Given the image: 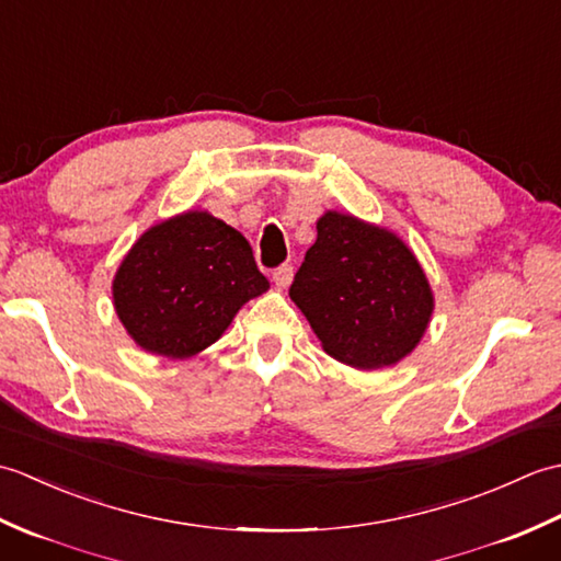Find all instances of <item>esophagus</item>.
<instances>
[{
    "mask_svg": "<svg viewBox=\"0 0 561 561\" xmlns=\"http://www.w3.org/2000/svg\"><path fill=\"white\" fill-rule=\"evenodd\" d=\"M272 279H274V284H277L279 289H287L289 284H291V279H294V267L291 265L277 267V270H274V274H272Z\"/></svg>",
    "mask_w": 561,
    "mask_h": 561,
    "instance_id": "obj_1",
    "label": "esophagus"
}]
</instances>
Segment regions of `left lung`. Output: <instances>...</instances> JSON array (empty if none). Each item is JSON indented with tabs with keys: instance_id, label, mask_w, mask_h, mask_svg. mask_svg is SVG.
<instances>
[{
	"instance_id": "8db88e82",
	"label": "left lung",
	"mask_w": 561,
	"mask_h": 561,
	"mask_svg": "<svg viewBox=\"0 0 561 561\" xmlns=\"http://www.w3.org/2000/svg\"><path fill=\"white\" fill-rule=\"evenodd\" d=\"M289 289L323 350L352 368H386L412 354L434 313L420 260L383 226L325 211Z\"/></svg>"
}]
</instances>
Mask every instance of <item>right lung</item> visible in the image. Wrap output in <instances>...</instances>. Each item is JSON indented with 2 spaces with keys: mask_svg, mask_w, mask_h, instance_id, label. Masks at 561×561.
<instances>
[{
  "mask_svg": "<svg viewBox=\"0 0 561 561\" xmlns=\"http://www.w3.org/2000/svg\"><path fill=\"white\" fill-rule=\"evenodd\" d=\"M267 289L245 236L205 209H187L153 224L127 250L113 306L137 347L190 359Z\"/></svg>",
  "mask_w": 561,
  "mask_h": 561,
  "instance_id": "obj_1",
  "label": "right lung"
}]
</instances>
